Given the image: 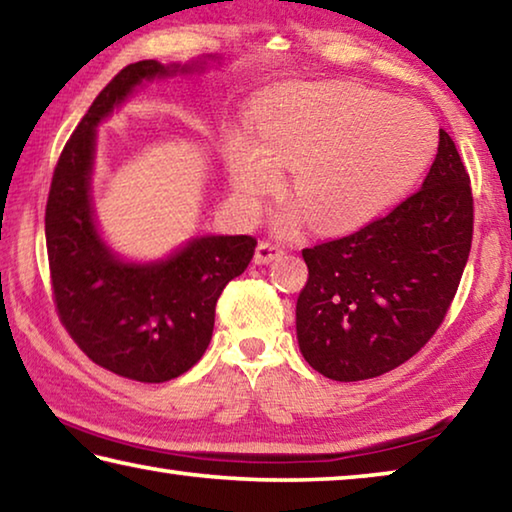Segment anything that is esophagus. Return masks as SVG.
<instances>
[{"instance_id":"1","label":"esophagus","mask_w":512,"mask_h":512,"mask_svg":"<svg viewBox=\"0 0 512 512\" xmlns=\"http://www.w3.org/2000/svg\"><path fill=\"white\" fill-rule=\"evenodd\" d=\"M282 255H284V250H282L280 246L268 244V241H262V244H259V246H257V250H255V264H257V266L271 264L273 259L282 257Z\"/></svg>"}]
</instances>
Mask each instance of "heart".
I'll return each instance as SVG.
<instances>
[{
  "mask_svg": "<svg viewBox=\"0 0 512 512\" xmlns=\"http://www.w3.org/2000/svg\"><path fill=\"white\" fill-rule=\"evenodd\" d=\"M255 137L230 142V183L255 205L291 167L289 196L309 225L343 232L363 225L418 183L438 146V126L413 101L345 83L275 90L253 112Z\"/></svg>",
  "mask_w": 512,
  "mask_h": 512,
  "instance_id": "b5f03b06",
  "label": "heart"
}]
</instances>
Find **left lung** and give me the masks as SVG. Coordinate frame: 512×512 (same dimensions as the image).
I'll return each mask as SVG.
<instances>
[{
    "instance_id": "1",
    "label": "left lung",
    "mask_w": 512,
    "mask_h": 512,
    "mask_svg": "<svg viewBox=\"0 0 512 512\" xmlns=\"http://www.w3.org/2000/svg\"><path fill=\"white\" fill-rule=\"evenodd\" d=\"M470 176L443 128L422 187L348 237L302 250L296 302L305 361L336 381L402 366L443 323L472 246Z\"/></svg>"
}]
</instances>
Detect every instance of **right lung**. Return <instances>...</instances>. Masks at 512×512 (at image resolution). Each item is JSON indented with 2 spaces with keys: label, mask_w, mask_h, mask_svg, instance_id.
Returning <instances> with one entry per match:
<instances>
[{
  "label": "right lung",
  "mask_w": 512,
  "mask_h": 512,
  "mask_svg": "<svg viewBox=\"0 0 512 512\" xmlns=\"http://www.w3.org/2000/svg\"><path fill=\"white\" fill-rule=\"evenodd\" d=\"M219 56L121 69L69 137L51 180L45 235L58 316L76 345L115 375L160 384L183 375L212 339L214 309L246 271L257 239L201 235L167 257L131 262L103 239L92 205L97 126L146 81L205 74Z\"/></svg>",
  "instance_id": "obj_1"
}]
</instances>
